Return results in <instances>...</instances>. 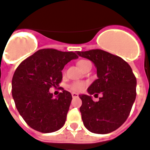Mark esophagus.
<instances>
[{
	"label": "esophagus",
	"mask_w": 150,
	"mask_h": 150,
	"mask_svg": "<svg viewBox=\"0 0 150 150\" xmlns=\"http://www.w3.org/2000/svg\"><path fill=\"white\" fill-rule=\"evenodd\" d=\"M72 97H73V98H76L78 97V94L76 93H72Z\"/></svg>",
	"instance_id": "34e87169"
}]
</instances>
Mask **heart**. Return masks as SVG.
I'll use <instances>...</instances> for the list:
<instances>
[{"instance_id":"1","label":"heart","mask_w":150,"mask_h":150,"mask_svg":"<svg viewBox=\"0 0 150 150\" xmlns=\"http://www.w3.org/2000/svg\"><path fill=\"white\" fill-rule=\"evenodd\" d=\"M91 64L90 62H88V61H86V60H80L77 62V65H78V67L83 70L88 65V64ZM86 84L85 82H74L72 83L71 85H69V88L70 89L71 91L73 92H76V93H79V92L83 91L85 88H86Z\"/></svg>"}]
</instances>
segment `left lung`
Masks as SVG:
<instances>
[{
    "label": "left lung",
    "mask_w": 150,
    "mask_h": 150,
    "mask_svg": "<svg viewBox=\"0 0 150 150\" xmlns=\"http://www.w3.org/2000/svg\"><path fill=\"white\" fill-rule=\"evenodd\" d=\"M97 68L98 79L88 88L89 95H80V107L86 128L92 133L105 134L117 129L126 121L136 99L137 79L127 62L101 50L77 51ZM103 95L93 102L90 95Z\"/></svg>",
    "instance_id": "8db88e82"
}]
</instances>
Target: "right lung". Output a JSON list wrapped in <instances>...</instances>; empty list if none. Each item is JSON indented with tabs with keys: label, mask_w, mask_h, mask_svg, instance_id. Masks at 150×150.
Segmentation results:
<instances>
[{
	"label": "right lung",
	"mask_w": 150,
	"mask_h": 150,
	"mask_svg": "<svg viewBox=\"0 0 150 150\" xmlns=\"http://www.w3.org/2000/svg\"><path fill=\"white\" fill-rule=\"evenodd\" d=\"M77 57L74 52L43 49L17 68L12 80V95L20 115L32 129L52 133L64 125L72 95L62 88L53 98L49 90L58 87L64 65Z\"/></svg>",
	"instance_id": "right-lung-1"
}]
</instances>
